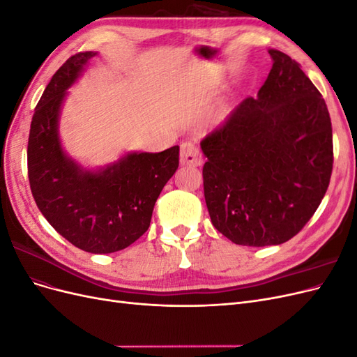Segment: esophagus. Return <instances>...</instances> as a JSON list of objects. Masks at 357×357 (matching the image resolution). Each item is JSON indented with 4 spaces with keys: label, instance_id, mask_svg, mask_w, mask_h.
I'll return each instance as SVG.
<instances>
[{
    "label": "esophagus",
    "instance_id": "34e87169",
    "mask_svg": "<svg viewBox=\"0 0 357 357\" xmlns=\"http://www.w3.org/2000/svg\"><path fill=\"white\" fill-rule=\"evenodd\" d=\"M180 162L181 165H202V155L199 149L193 143H183L180 146Z\"/></svg>",
    "mask_w": 357,
    "mask_h": 357
}]
</instances>
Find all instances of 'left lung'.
<instances>
[{"mask_svg": "<svg viewBox=\"0 0 357 357\" xmlns=\"http://www.w3.org/2000/svg\"><path fill=\"white\" fill-rule=\"evenodd\" d=\"M273 68L201 143L204 197L215 229L240 245L295 236L328 190L333 164L325 100L301 66L269 49Z\"/></svg>", "mask_w": 357, "mask_h": 357, "instance_id": "8db88e82", "label": "left lung"}]
</instances>
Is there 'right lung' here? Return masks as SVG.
Wrapping results in <instances>:
<instances>
[{
	"label": "right lung",
	"instance_id": "right-lung-1",
	"mask_svg": "<svg viewBox=\"0 0 357 357\" xmlns=\"http://www.w3.org/2000/svg\"><path fill=\"white\" fill-rule=\"evenodd\" d=\"M96 52H80L53 74L32 116L28 177L37 207L55 231L84 252L123 250L150 226L155 202L178 168V146L128 152L98 169L83 168L62 149L59 116L67 89Z\"/></svg>",
	"mask_w": 357,
	"mask_h": 357
}]
</instances>
